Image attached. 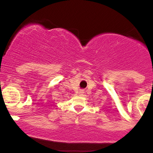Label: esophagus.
<instances>
[{"instance_id":"1","label":"esophagus","mask_w":153,"mask_h":153,"mask_svg":"<svg viewBox=\"0 0 153 153\" xmlns=\"http://www.w3.org/2000/svg\"><path fill=\"white\" fill-rule=\"evenodd\" d=\"M84 91H83V90H81L80 91H79V96H82V95L83 94H84Z\"/></svg>"}]
</instances>
